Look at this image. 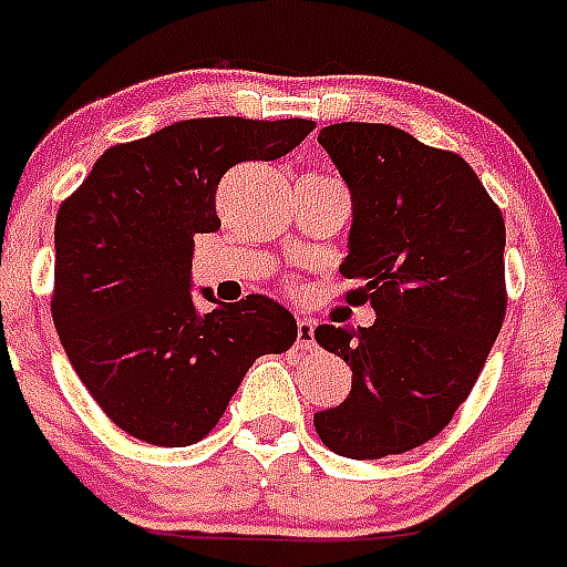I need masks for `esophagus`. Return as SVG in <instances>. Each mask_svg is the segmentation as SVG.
Listing matches in <instances>:
<instances>
[{
    "instance_id": "34e87169",
    "label": "esophagus",
    "mask_w": 567,
    "mask_h": 567,
    "mask_svg": "<svg viewBox=\"0 0 567 567\" xmlns=\"http://www.w3.org/2000/svg\"><path fill=\"white\" fill-rule=\"evenodd\" d=\"M298 349L300 352H312L315 349V323L307 318L298 320Z\"/></svg>"
}]
</instances>
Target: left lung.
Wrapping results in <instances>:
<instances>
[{
	"mask_svg": "<svg viewBox=\"0 0 567 567\" xmlns=\"http://www.w3.org/2000/svg\"><path fill=\"white\" fill-rule=\"evenodd\" d=\"M352 189L340 272L372 303V327H318L352 369V392L315 414L334 454L380 460L437 437L465 403L503 327L505 221L477 173L392 124L343 122L318 135Z\"/></svg>",
	"mask_w": 567,
	"mask_h": 567,
	"instance_id": "left-lung-1",
	"label": "left lung"
}]
</instances>
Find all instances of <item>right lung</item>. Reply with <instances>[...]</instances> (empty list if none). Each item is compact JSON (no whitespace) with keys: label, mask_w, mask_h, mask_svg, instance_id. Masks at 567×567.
I'll list each match as a JSON object with an SVG mask.
<instances>
[{"label":"right lung","mask_w":567,"mask_h":567,"mask_svg":"<svg viewBox=\"0 0 567 567\" xmlns=\"http://www.w3.org/2000/svg\"><path fill=\"white\" fill-rule=\"evenodd\" d=\"M312 130L240 115L169 124L110 147L59 207L53 323L90 398L130 437L198 443L249 365L298 338L292 315L264 295L198 315L189 269L195 235L221 227L224 173L280 158Z\"/></svg>","instance_id":"obj_1"}]
</instances>
